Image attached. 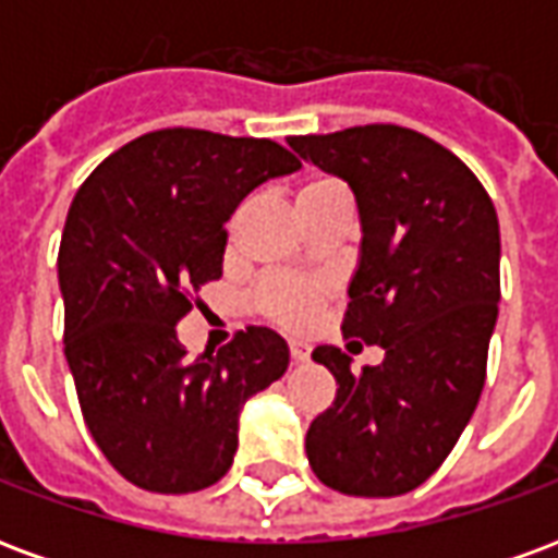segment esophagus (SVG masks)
I'll return each mask as SVG.
<instances>
[{"label": "esophagus", "mask_w": 558, "mask_h": 558, "mask_svg": "<svg viewBox=\"0 0 558 558\" xmlns=\"http://www.w3.org/2000/svg\"><path fill=\"white\" fill-rule=\"evenodd\" d=\"M290 359L295 364H302L311 359V343H304V340H290Z\"/></svg>", "instance_id": "obj_1"}]
</instances>
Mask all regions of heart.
I'll return each instance as SVG.
<instances>
[{"label": "heart", "mask_w": 558, "mask_h": 558, "mask_svg": "<svg viewBox=\"0 0 558 558\" xmlns=\"http://www.w3.org/2000/svg\"><path fill=\"white\" fill-rule=\"evenodd\" d=\"M338 196H347L338 179H331V175H307L295 187V208H299V215H304V211L323 206L328 199H338ZM323 295H326V290L319 283L280 278L268 280L266 287L259 290V304H263V311L275 323L287 328H299L316 314Z\"/></svg>", "instance_id": "1"}]
</instances>
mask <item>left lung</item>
Here are the masks:
<instances>
[{"instance_id": "8db88e82", "label": "left lung", "mask_w": 558, "mask_h": 558, "mask_svg": "<svg viewBox=\"0 0 558 558\" xmlns=\"http://www.w3.org/2000/svg\"><path fill=\"white\" fill-rule=\"evenodd\" d=\"M299 158L350 184L362 254L343 335L386 350L352 371L314 362L338 398L304 439L316 478L347 496H400L430 478L478 407L499 316V220L484 184L436 140L400 125L290 137Z\"/></svg>"}]
</instances>
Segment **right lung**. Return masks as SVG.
I'll return each instance as SVG.
<instances>
[{
    "mask_svg": "<svg viewBox=\"0 0 558 558\" xmlns=\"http://www.w3.org/2000/svg\"><path fill=\"white\" fill-rule=\"evenodd\" d=\"M299 167L275 140L163 128L113 151L68 208V367L92 439L143 490L194 493L223 478L244 400L287 374L290 347L271 328L187 359L175 323L220 278L223 223L239 203Z\"/></svg>",
    "mask_w": 558,
    "mask_h": 558,
    "instance_id": "1",
    "label": "right lung"
}]
</instances>
